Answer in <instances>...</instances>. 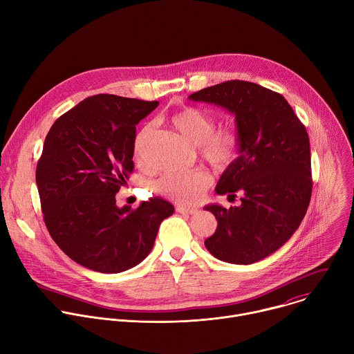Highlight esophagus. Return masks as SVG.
Returning <instances> with one entry per match:
<instances>
[{"label": "esophagus", "mask_w": 354, "mask_h": 354, "mask_svg": "<svg viewBox=\"0 0 354 354\" xmlns=\"http://www.w3.org/2000/svg\"><path fill=\"white\" fill-rule=\"evenodd\" d=\"M176 212L180 214H196L198 210L194 207H186V206H176Z\"/></svg>", "instance_id": "1"}]
</instances>
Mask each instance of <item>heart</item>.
Listing matches in <instances>:
<instances>
[{"label":"heart","mask_w":354,"mask_h":354,"mask_svg":"<svg viewBox=\"0 0 354 354\" xmlns=\"http://www.w3.org/2000/svg\"><path fill=\"white\" fill-rule=\"evenodd\" d=\"M172 127L187 141L197 145L198 154L217 169L228 167L238 153V134L231 127L216 129L214 118L203 109L185 106L169 118ZM149 127H144L134 141V160L142 161L141 147ZM212 185L207 171L192 169L186 172H167L156 185L157 190L178 203H194Z\"/></svg>","instance_id":"b5f03b06"}]
</instances>
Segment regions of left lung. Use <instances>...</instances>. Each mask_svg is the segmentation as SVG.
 <instances>
[{
	"mask_svg": "<svg viewBox=\"0 0 354 354\" xmlns=\"http://www.w3.org/2000/svg\"><path fill=\"white\" fill-rule=\"evenodd\" d=\"M235 115L239 156L221 175L216 192L241 206H206L217 220L205 241L228 263L259 262L283 246L304 218L313 193L310 138L306 126L279 92L248 81H225L189 96Z\"/></svg>",
	"mask_w": 354,
	"mask_h": 354,
	"instance_id": "left-lung-1",
	"label": "left lung"
}]
</instances>
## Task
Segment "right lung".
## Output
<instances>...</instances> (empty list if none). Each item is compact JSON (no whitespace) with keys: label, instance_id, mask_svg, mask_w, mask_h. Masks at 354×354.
Returning <instances> with one entry per match:
<instances>
[{"label":"right lung","instance_id":"obj_1","mask_svg":"<svg viewBox=\"0 0 354 354\" xmlns=\"http://www.w3.org/2000/svg\"><path fill=\"white\" fill-rule=\"evenodd\" d=\"M160 102L118 95L89 96L62 115L46 136L36 167L44 224L78 265L120 273L144 261L169 201L151 197L137 209L116 206L134 169L136 124Z\"/></svg>","mask_w":354,"mask_h":354}]
</instances>
